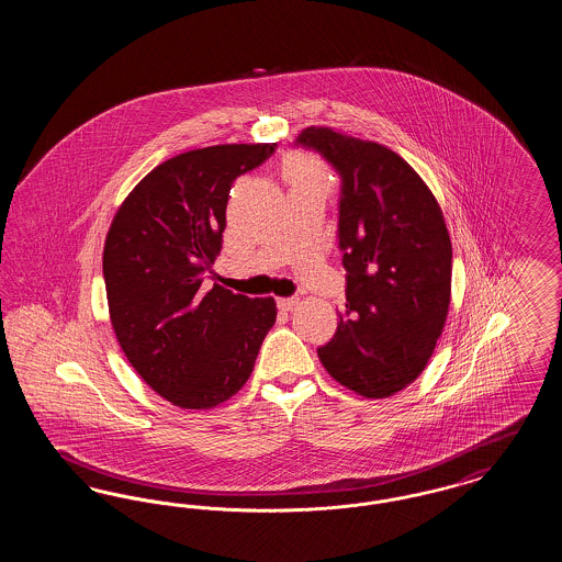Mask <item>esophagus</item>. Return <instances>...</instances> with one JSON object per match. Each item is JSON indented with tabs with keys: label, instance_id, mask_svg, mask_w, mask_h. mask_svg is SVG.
<instances>
[{
	"label": "esophagus",
	"instance_id": "34e87169",
	"mask_svg": "<svg viewBox=\"0 0 562 562\" xmlns=\"http://www.w3.org/2000/svg\"><path fill=\"white\" fill-rule=\"evenodd\" d=\"M296 305H299V296H280V299H278V307H280L282 312H293Z\"/></svg>",
	"mask_w": 562,
	"mask_h": 562
}]
</instances>
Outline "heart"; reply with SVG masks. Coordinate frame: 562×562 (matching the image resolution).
I'll return each mask as SVG.
<instances>
[{"label":"heart","instance_id":"b5f03b06","mask_svg":"<svg viewBox=\"0 0 562 562\" xmlns=\"http://www.w3.org/2000/svg\"><path fill=\"white\" fill-rule=\"evenodd\" d=\"M284 177L291 188H318L322 191L330 189V175L318 158L310 154H294L284 161Z\"/></svg>","mask_w":562,"mask_h":562}]
</instances>
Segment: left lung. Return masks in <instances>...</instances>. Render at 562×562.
Segmentation results:
<instances>
[{"mask_svg":"<svg viewBox=\"0 0 562 562\" xmlns=\"http://www.w3.org/2000/svg\"><path fill=\"white\" fill-rule=\"evenodd\" d=\"M294 145L318 151L341 177L348 303L318 358L351 392L387 398L426 369L447 322L453 248L445 216L422 177L379 143L307 128Z\"/></svg>","mask_w":562,"mask_h":562,"instance_id":"8db88e82","label":"left lung"}]
</instances>
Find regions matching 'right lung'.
Segmentation results:
<instances>
[{
  "label": "right lung",
  "instance_id": "right-lung-1",
  "mask_svg": "<svg viewBox=\"0 0 562 562\" xmlns=\"http://www.w3.org/2000/svg\"><path fill=\"white\" fill-rule=\"evenodd\" d=\"M276 143L214 145L154 168L109 227L103 276L115 337L134 371L181 408L238 394L276 322V301L202 289L223 246L234 181Z\"/></svg>",
  "mask_w": 562,
  "mask_h": 562
}]
</instances>
